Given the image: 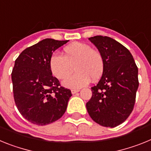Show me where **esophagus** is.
Returning <instances> with one entry per match:
<instances>
[{
    "label": "esophagus",
    "mask_w": 151,
    "mask_h": 151,
    "mask_svg": "<svg viewBox=\"0 0 151 151\" xmlns=\"http://www.w3.org/2000/svg\"><path fill=\"white\" fill-rule=\"evenodd\" d=\"M78 91H79V89H72L71 90V92L73 94H76V93H78Z\"/></svg>",
    "instance_id": "esophagus-1"
}]
</instances>
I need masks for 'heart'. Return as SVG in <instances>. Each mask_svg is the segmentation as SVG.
<instances>
[{"instance_id":"b5f03b06","label":"heart","mask_w":151,"mask_h":151,"mask_svg":"<svg viewBox=\"0 0 151 151\" xmlns=\"http://www.w3.org/2000/svg\"><path fill=\"white\" fill-rule=\"evenodd\" d=\"M63 57L53 54L49 60V66L53 76L58 79L67 77L73 70L76 73L63 81L64 87L78 89L90 82L91 78L96 81L104 72V62L102 54L92 49L87 44L73 42L63 50Z\"/></svg>"}]
</instances>
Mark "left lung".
<instances>
[{
  "label": "left lung",
  "mask_w": 151,
  "mask_h": 151,
  "mask_svg": "<svg viewBox=\"0 0 151 151\" xmlns=\"http://www.w3.org/2000/svg\"><path fill=\"white\" fill-rule=\"evenodd\" d=\"M102 54L104 67L97 85L91 88L92 96L86 104L88 113L104 127H116L126 120L135 102L138 69L125 47L110 37L89 38Z\"/></svg>",
  "instance_id": "8db88e82"
}]
</instances>
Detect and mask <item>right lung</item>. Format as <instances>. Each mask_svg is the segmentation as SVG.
I'll use <instances>...</instances> for the list:
<instances>
[{
    "mask_svg": "<svg viewBox=\"0 0 151 151\" xmlns=\"http://www.w3.org/2000/svg\"><path fill=\"white\" fill-rule=\"evenodd\" d=\"M69 40L46 38L27 47L16 60L12 72L13 97L24 118L38 125L55 122L66 112L72 96L52 76L50 56Z\"/></svg>",
    "mask_w": 151,
    "mask_h": 151,
    "instance_id": "right-lung-1",
    "label": "right lung"
}]
</instances>
